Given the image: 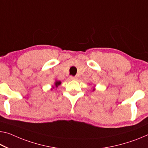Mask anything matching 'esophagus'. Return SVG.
I'll use <instances>...</instances> for the list:
<instances>
[{
    "label": "esophagus",
    "instance_id": "1",
    "mask_svg": "<svg viewBox=\"0 0 148 148\" xmlns=\"http://www.w3.org/2000/svg\"><path fill=\"white\" fill-rule=\"evenodd\" d=\"M70 79H71V80H76L77 77L73 76H70Z\"/></svg>",
    "mask_w": 148,
    "mask_h": 148
}]
</instances>
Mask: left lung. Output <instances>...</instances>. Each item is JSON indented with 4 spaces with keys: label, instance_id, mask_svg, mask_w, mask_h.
Wrapping results in <instances>:
<instances>
[{
    "label": "left lung",
    "instance_id": "obj_1",
    "mask_svg": "<svg viewBox=\"0 0 148 148\" xmlns=\"http://www.w3.org/2000/svg\"><path fill=\"white\" fill-rule=\"evenodd\" d=\"M91 89H92V91H95V87H92V88H91Z\"/></svg>",
    "mask_w": 148,
    "mask_h": 148
}]
</instances>
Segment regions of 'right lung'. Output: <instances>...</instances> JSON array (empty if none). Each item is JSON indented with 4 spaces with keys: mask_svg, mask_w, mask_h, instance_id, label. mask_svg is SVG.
<instances>
[{
    "mask_svg": "<svg viewBox=\"0 0 148 148\" xmlns=\"http://www.w3.org/2000/svg\"><path fill=\"white\" fill-rule=\"evenodd\" d=\"M61 84V81H59V80H56L55 83H54V85L51 86V90H53L54 88H57L58 87V86H60Z\"/></svg>",
    "mask_w": 148,
    "mask_h": 148,
    "instance_id": "add662e5",
    "label": "right lung"
}]
</instances>
